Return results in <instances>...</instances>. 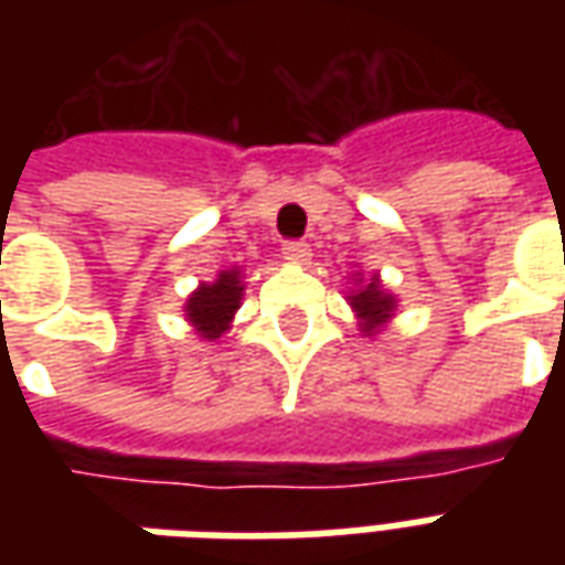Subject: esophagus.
<instances>
[{
    "instance_id": "1",
    "label": "esophagus",
    "mask_w": 565,
    "mask_h": 565,
    "mask_svg": "<svg viewBox=\"0 0 565 565\" xmlns=\"http://www.w3.org/2000/svg\"><path fill=\"white\" fill-rule=\"evenodd\" d=\"M284 257L290 259V263H299V266H306L308 259H311V247L306 242H284Z\"/></svg>"
}]
</instances>
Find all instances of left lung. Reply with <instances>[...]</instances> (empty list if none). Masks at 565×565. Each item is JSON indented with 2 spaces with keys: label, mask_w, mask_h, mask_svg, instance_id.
<instances>
[{
  "label": "left lung",
  "mask_w": 565,
  "mask_h": 565,
  "mask_svg": "<svg viewBox=\"0 0 565 565\" xmlns=\"http://www.w3.org/2000/svg\"><path fill=\"white\" fill-rule=\"evenodd\" d=\"M348 302L354 308L356 320H360V330L366 332V335H375L393 318V311H396V299L381 287L379 275H372L366 284H360L354 294L348 296Z\"/></svg>",
  "instance_id": "1"
}]
</instances>
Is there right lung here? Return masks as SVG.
<instances>
[{"mask_svg":"<svg viewBox=\"0 0 565 565\" xmlns=\"http://www.w3.org/2000/svg\"><path fill=\"white\" fill-rule=\"evenodd\" d=\"M242 294H245V284H242L238 266L223 269L211 284H199L184 306L190 327L209 342L221 339L223 332L230 330L238 306H242Z\"/></svg>","mask_w":565,"mask_h":565,"instance_id":"obj_1","label":"right lung"}]
</instances>
